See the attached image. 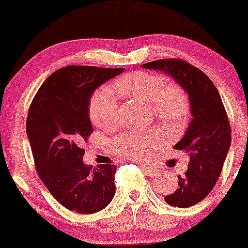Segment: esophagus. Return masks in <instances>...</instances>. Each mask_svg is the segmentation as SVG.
Instances as JSON below:
<instances>
[{
    "label": "esophagus",
    "instance_id": "esophagus-1",
    "mask_svg": "<svg viewBox=\"0 0 248 248\" xmlns=\"http://www.w3.org/2000/svg\"><path fill=\"white\" fill-rule=\"evenodd\" d=\"M140 167H141L142 170L146 171L147 174L154 175V174H156V172H157L156 168H155V167H152V166H149V164H140Z\"/></svg>",
    "mask_w": 248,
    "mask_h": 248
}]
</instances>
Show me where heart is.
Masks as SVG:
<instances>
[{
    "label": "heart",
    "instance_id": "b5f03b06",
    "mask_svg": "<svg viewBox=\"0 0 248 248\" xmlns=\"http://www.w3.org/2000/svg\"><path fill=\"white\" fill-rule=\"evenodd\" d=\"M115 89L124 96L151 104L155 115L163 124L181 126L188 111L185 92L176 85H167L161 74L133 72L119 78ZM117 96L109 86H102L92 94L90 117L97 127L110 129L117 121ZM162 138L156 131H133L122 133L110 142V150L121 157L145 158L161 145Z\"/></svg>",
    "mask_w": 248,
    "mask_h": 248
}]
</instances>
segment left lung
Masks as SVG:
<instances>
[{
  "label": "left lung",
  "mask_w": 248,
  "mask_h": 248,
  "mask_svg": "<svg viewBox=\"0 0 248 248\" xmlns=\"http://www.w3.org/2000/svg\"><path fill=\"white\" fill-rule=\"evenodd\" d=\"M142 67L171 76L188 93L193 117L174 149L184 151L189 162L187 171L177 176L176 191L164 199L171 206H193L211 192L223 168L232 142L226 109L214 82L188 62L164 59L147 62Z\"/></svg>",
  "instance_id": "left-lung-1"
}]
</instances>
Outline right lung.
I'll list each match as a JSON object with an SVG mask.
<instances>
[{
	"label": "right lung",
	"instance_id": "1",
	"mask_svg": "<svg viewBox=\"0 0 248 248\" xmlns=\"http://www.w3.org/2000/svg\"><path fill=\"white\" fill-rule=\"evenodd\" d=\"M124 71L67 66L47 78L30 106L26 133L37 172L51 196L78 214L101 211L115 196L116 166H85L80 146L93 132L92 93Z\"/></svg>",
	"mask_w": 248,
	"mask_h": 248
}]
</instances>
